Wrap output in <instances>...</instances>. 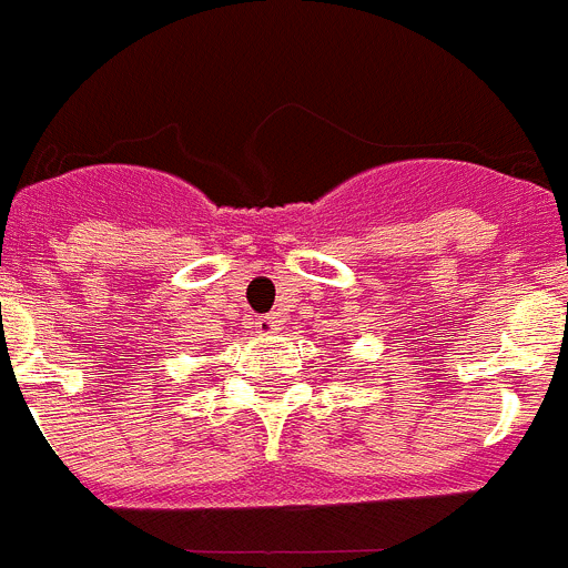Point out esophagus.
Here are the masks:
<instances>
[{
	"label": "esophagus",
	"instance_id": "obj_1",
	"mask_svg": "<svg viewBox=\"0 0 568 568\" xmlns=\"http://www.w3.org/2000/svg\"><path fill=\"white\" fill-rule=\"evenodd\" d=\"M255 329H258L264 338H275V335L281 333V321L278 315H261L258 321H255Z\"/></svg>",
	"mask_w": 568,
	"mask_h": 568
}]
</instances>
